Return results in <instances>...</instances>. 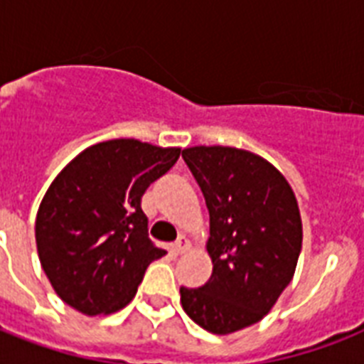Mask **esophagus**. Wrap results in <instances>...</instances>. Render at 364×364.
Returning <instances> with one entry per match:
<instances>
[{
    "mask_svg": "<svg viewBox=\"0 0 364 364\" xmlns=\"http://www.w3.org/2000/svg\"><path fill=\"white\" fill-rule=\"evenodd\" d=\"M187 249H188V240L185 238V236H181V238L173 243V251H176V255H183Z\"/></svg>",
    "mask_w": 364,
    "mask_h": 364,
    "instance_id": "obj_1",
    "label": "esophagus"
}]
</instances>
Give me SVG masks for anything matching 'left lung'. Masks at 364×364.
<instances>
[{"label": "left lung", "mask_w": 364, "mask_h": 364, "mask_svg": "<svg viewBox=\"0 0 364 364\" xmlns=\"http://www.w3.org/2000/svg\"><path fill=\"white\" fill-rule=\"evenodd\" d=\"M183 160L210 211L213 272L198 289L181 287V304L213 334L251 327L294 276L302 221L287 179L262 156L236 147L183 149Z\"/></svg>", "instance_id": "obj_1"}]
</instances>
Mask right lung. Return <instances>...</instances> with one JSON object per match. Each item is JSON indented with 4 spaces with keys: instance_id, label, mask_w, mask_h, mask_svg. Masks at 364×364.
<instances>
[{
    "instance_id": "1",
    "label": "right lung",
    "mask_w": 364,
    "mask_h": 364,
    "mask_svg": "<svg viewBox=\"0 0 364 364\" xmlns=\"http://www.w3.org/2000/svg\"><path fill=\"white\" fill-rule=\"evenodd\" d=\"M179 153L111 139L85 149L50 183L37 211L36 242L43 270L65 304L100 316L136 296L147 266L166 255L149 240L141 196Z\"/></svg>"
}]
</instances>
